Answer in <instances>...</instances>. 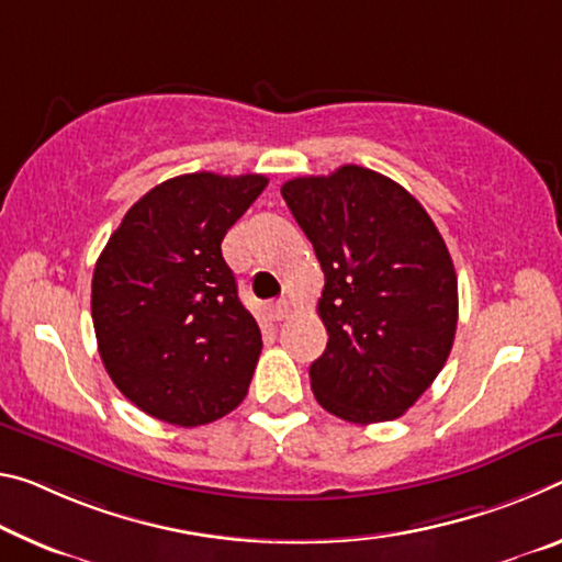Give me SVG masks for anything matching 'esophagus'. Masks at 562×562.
I'll list each match as a JSON object with an SVG mask.
<instances>
[{
	"mask_svg": "<svg viewBox=\"0 0 562 562\" xmlns=\"http://www.w3.org/2000/svg\"><path fill=\"white\" fill-rule=\"evenodd\" d=\"M270 317L274 319V323H280V319L290 317V302L288 300L272 302V305H270Z\"/></svg>",
	"mask_w": 562,
	"mask_h": 562,
	"instance_id": "obj_1",
	"label": "esophagus"
}]
</instances>
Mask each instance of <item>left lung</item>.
<instances>
[{"label": "left lung", "mask_w": 562, "mask_h": 562, "mask_svg": "<svg viewBox=\"0 0 562 562\" xmlns=\"http://www.w3.org/2000/svg\"><path fill=\"white\" fill-rule=\"evenodd\" d=\"M325 272L327 347L310 364L317 403L347 423L395 420L438 378L458 327V274L405 187L368 167L282 184Z\"/></svg>", "instance_id": "1"}]
</instances>
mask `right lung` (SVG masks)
Masks as SVG:
<instances>
[{
    "label": "right lung",
    "mask_w": 562,
    "mask_h": 562,
    "mask_svg": "<svg viewBox=\"0 0 562 562\" xmlns=\"http://www.w3.org/2000/svg\"><path fill=\"white\" fill-rule=\"evenodd\" d=\"M265 187V175L172 177L132 204L94 265L100 358L120 393L157 420L207 425L247 395L262 335L222 239Z\"/></svg>",
    "instance_id": "add662e5"
}]
</instances>
